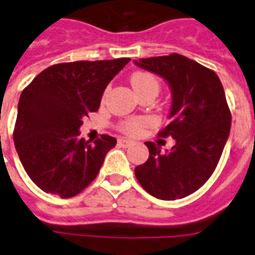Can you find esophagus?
I'll return each mask as SVG.
<instances>
[{
    "label": "esophagus",
    "instance_id": "1",
    "mask_svg": "<svg viewBox=\"0 0 255 255\" xmlns=\"http://www.w3.org/2000/svg\"><path fill=\"white\" fill-rule=\"evenodd\" d=\"M118 144L123 148H127V146H131L132 145V141L131 140H127V138H119L118 140Z\"/></svg>",
    "mask_w": 255,
    "mask_h": 255
}]
</instances>
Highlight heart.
Returning a JSON list of instances; mask_svg holds the SVG:
<instances>
[{
  "mask_svg": "<svg viewBox=\"0 0 255 255\" xmlns=\"http://www.w3.org/2000/svg\"><path fill=\"white\" fill-rule=\"evenodd\" d=\"M131 82L133 85L134 90L138 93L144 92V90H156L158 93L160 90V82L157 80L156 76L152 73H146V72H136L132 76ZM148 124V121L145 118H132V119H126L118 124V129L128 136H134V134L140 133L142 128Z\"/></svg>",
  "mask_w": 255,
  "mask_h": 255,
  "instance_id": "b5f03b06",
  "label": "heart"
}]
</instances>
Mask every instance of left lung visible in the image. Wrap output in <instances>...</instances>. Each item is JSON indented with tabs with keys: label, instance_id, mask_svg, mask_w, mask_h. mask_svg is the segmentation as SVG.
Segmentation results:
<instances>
[{
	"label": "left lung",
	"instance_id": "8db88e82",
	"mask_svg": "<svg viewBox=\"0 0 255 255\" xmlns=\"http://www.w3.org/2000/svg\"><path fill=\"white\" fill-rule=\"evenodd\" d=\"M134 63L170 85V123L158 136L175 140V145L165 154L154 142L146 141L149 158L136 166L134 175L154 198L182 199L208 181L228 140L232 115L224 88L214 70L179 53Z\"/></svg>",
	"mask_w": 255,
	"mask_h": 255
}]
</instances>
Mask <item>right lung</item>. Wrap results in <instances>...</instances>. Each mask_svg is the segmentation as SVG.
<instances>
[{
    "label": "right lung",
    "mask_w": 255,
    "mask_h": 255,
    "mask_svg": "<svg viewBox=\"0 0 255 255\" xmlns=\"http://www.w3.org/2000/svg\"><path fill=\"white\" fill-rule=\"evenodd\" d=\"M127 63L123 57L56 64L23 89L14 144L31 181L44 192L72 198L98 175L117 138L102 134L92 145L78 129L98 111L105 89Z\"/></svg>",
    "instance_id": "right-lung-1"
}]
</instances>
